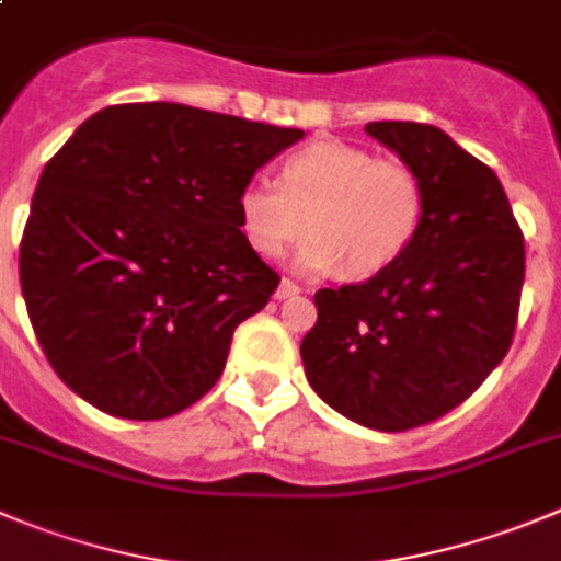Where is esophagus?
<instances>
[{"mask_svg":"<svg viewBox=\"0 0 561 561\" xmlns=\"http://www.w3.org/2000/svg\"><path fill=\"white\" fill-rule=\"evenodd\" d=\"M298 293H301V287L296 285V282H290V279H282L279 282V287H276V298H293V296H298Z\"/></svg>","mask_w":561,"mask_h":561,"instance_id":"1","label":"esophagus"}]
</instances>
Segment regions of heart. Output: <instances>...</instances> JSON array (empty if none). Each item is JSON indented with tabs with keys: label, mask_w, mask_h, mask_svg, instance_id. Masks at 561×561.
<instances>
[{
	"label": "heart",
	"mask_w": 561,
	"mask_h": 561,
	"mask_svg": "<svg viewBox=\"0 0 561 561\" xmlns=\"http://www.w3.org/2000/svg\"><path fill=\"white\" fill-rule=\"evenodd\" d=\"M423 185L401 160L343 140H316L282 169V182L254 176L238 196L240 227L260 256L296 254L301 271L334 268L343 279H370L412 245L423 221Z\"/></svg>",
	"instance_id": "1"
}]
</instances>
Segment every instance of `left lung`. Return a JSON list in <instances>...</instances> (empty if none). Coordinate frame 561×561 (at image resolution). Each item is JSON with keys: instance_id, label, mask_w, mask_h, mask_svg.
Here are the masks:
<instances>
[{"instance_id": "8db88e82", "label": "left lung", "mask_w": 561, "mask_h": 561, "mask_svg": "<svg viewBox=\"0 0 561 561\" xmlns=\"http://www.w3.org/2000/svg\"><path fill=\"white\" fill-rule=\"evenodd\" d=\"M365 133L417 174L423 221L390 268L316 293L301 359L340 415L407 432L462 404L506 357L526 249L499 176L443 129L374 122Z\"/></svg>"}]
</instances>
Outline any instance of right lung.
<instances>
[{"label": "right lung", "instance_id": "right-lung-1", "mask_svg": "<svg viewBox=\"0 0 561 561\" xmlns=\"http://www.w3.org/2000/svg\"><path fill=\"white\" fill-rule=\"evenodd\" d=\"M305 138L174 102L93 113L46 162L19 251L46 359L71 390L127 421L196 404L279 274L240 232L238 196Z\"/></svg>", "mask_w": 561, "mask_h": 561}]
</instances>
